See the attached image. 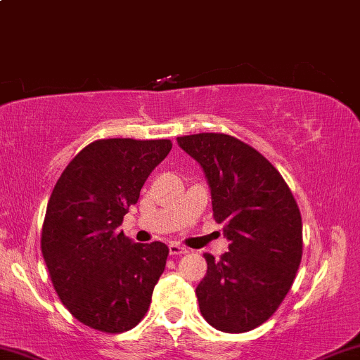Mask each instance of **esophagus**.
<instances>
[{
  "label": "esophagus",
  "mask_w": 360,
  "mask_h": 360,
  "mask_svg": "<svg viewBox=\"0 0 360 360\" xmlns=\"http://www.w3.org/2000/svg\"><path fill=\"white\" fill-rule=\"evenodd\" d=\"M169 253H171L172 257H176V255H186L188 253V248H184L183 245L172 241V243H169Z\"/></svg>",
  "instance_id": "34e87169"
}]
</instances>
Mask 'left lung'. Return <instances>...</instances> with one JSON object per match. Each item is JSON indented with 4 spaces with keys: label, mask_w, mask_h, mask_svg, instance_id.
Here are the masks:
<instances>
[{
    "label": "left lung",
    "mask_w": 360,
    "mask_h": 360,
    "mask_svg": "<svg viewBox=\"0 0 360 360\" xmlns=\"http://www.w3.org/2000/svg\"><path fill=\"white\" fill-rule=\"evenodd\" d=\"M201 164L229 251L214 259L196 288L199 310L221 332H248L266 322L292 288L302 262V216L274 164L226 134L177 137Z\"/></svg>",
    "instance_id": "8db88e82"
}]
</instances>
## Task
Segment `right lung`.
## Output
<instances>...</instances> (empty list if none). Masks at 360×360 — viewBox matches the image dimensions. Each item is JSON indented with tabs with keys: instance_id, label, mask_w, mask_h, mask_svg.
I'll list each match as a JSON object with an SVG mask.
<instances>
[{
	"instance_id": "obj_1",
	"label": "right lung",
	"mask_w": 360,
	"mask_h": 360,
	"mask_svg": "<svg viewBox=\"0 0 360 360\" xmlns=\"http://www.w3.org/2000/svg\"><path fill=\"white\" fill-rule=\"evenodd\" d=\"M169 139H101L68 162L56 181L41 229V253L56 295L84 326L107 333L144 319L169 248L134 243L119 226Z\"/></svg>"
}]
</instances>
